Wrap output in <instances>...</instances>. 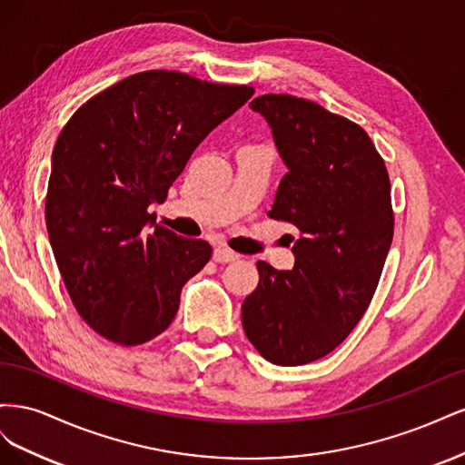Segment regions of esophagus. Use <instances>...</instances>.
<instances>
[{
  "instance_id": "1",
  "label": "esophagus",
  "mask_w": 465,
  "mask_h": 465,
  "mask_svg": "<svg viewBox=\"0 0 465 465\" xmlns=\"http://www.w3.org/2000/svg\"><path fill=\"white\" fill-rule=\"evenodd\" d=\"M213 260L219 262V263H229V262H236L238 260V254L229 248L224 246H219L213 250Z\"/></svg>"
}]
</instances>
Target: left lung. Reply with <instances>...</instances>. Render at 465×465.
<instances>
[{
	"instance_id": "8db88e82",
	"label": "left lung",
	"mask_w": 465,
	"mask_h": 465,
	"mask_svg": "<svg viewBox=\"0 0 465 465\" xmlns=\"http://www.w3.org/2000/svg\"><path fill=\"white\" fill-rule=\"evenodd\" d=\"M250 106L289 168L267 215L294 224L299 241L292 270L256 263L242 326L263 359L299 367L331 353L367 312L393 236L390 176L359 124L292 94Z\"/></svg>"
}]
</instances>
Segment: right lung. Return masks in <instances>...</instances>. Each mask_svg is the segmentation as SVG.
<instances>
[{
  "label": "right lung",
  "mask_w": 465,
  "mask_h": 465,
  "mask_svg": "<svg viewBox=\"0 0 465 465\" xmlns=\"http://www.w3.org/2000/svg\"><path fill=\"white\" fill-rule=\"evenodd\" d=\"M254 94L151 69L79 106L52 153L46 229L79 316L118 345H142L174 320L205 241L149 224L193 149Z\"/></svg>",
  "instance_id": "right-lung-1"
}]
</instances>
